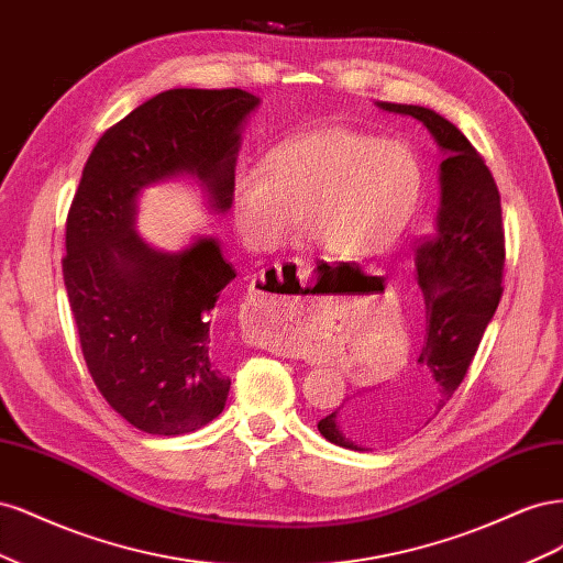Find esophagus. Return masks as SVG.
Returning a JSON list of instances; mask_svg holds the SVG:
<instances>
[{"label": "esophagus", "instance_id": "esophagus-1", "mask_svg": "<svg viewBox=\"0 0 563 563\" xmlns=\"http://www.w3.org/2000/svg\"><path fill=\"white\" fill-rule=\"evenodd\" d=\"M286 267L296 272V277H298L300 284H305V279H308V275H310L308 263H302V261H291ZM261 282H265V275H261ZM279 282H284V279H282V265H275V269H269L267 284H279ZM255 294H258V296H251V308H253L255 312H267V314H277V317H279V314H284L288 308H291V302H286V298H291V296L261 294V291H255ZM296 300H298V298H296Z\"/></svg>", "mask_w": 563, "mask_h": 563}]
</instances>
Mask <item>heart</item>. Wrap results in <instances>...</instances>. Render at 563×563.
Listing matches in <instances>:
<instances>
[{
    "label": "heart",
    "instance_id": "heart-1",
    "mask_svg": "<svg viewBox=\"0 0 563 563\" xmlns=\"http://www.w3.org/2000/svg\"><path fill=\"white\" fill-rule=\"evenodd\" d=\"M422 192V166L399 141L345 126L319 129L272 147L263 166L232 178L236 232L251 249H275L298 223L338 258H371L395 244Z\"/></svg>",
    "mask_w": 563,
    "mask_h": 563
}]
</instances>
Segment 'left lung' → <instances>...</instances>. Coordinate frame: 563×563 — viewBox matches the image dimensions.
Returning <instances> with one entry per match:
<instances>
[{"label": "left lung", "mask_w": 563, "mask_h": 563, "mask_svg": "<svg viewBox=\"0 0 563 563\" xmlns=\"http://www.w3.org/2000/svg\"><path fill=\"white\" fill-rule=\"evenodd\" d=\"M378 108L413 117L434 135L444 152L439 166L441 203L434 232L416 249L418 286L428 314L416 373L391 391L335 408L317 422L323 439L350 451H371L437 418L463 383L503 296L500 192L484 157L463 131L430 108Z\"/></svg>", "instance_id": "obj_1"}]
</instances>
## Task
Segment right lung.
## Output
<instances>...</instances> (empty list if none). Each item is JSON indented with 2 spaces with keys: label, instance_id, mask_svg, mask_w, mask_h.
Listing matches in <instances>:
<instances>
[{
  "label": "right lung",
  "instance_id": "right-lung-1",
  "mask_svg": "<svg viewBox=\"0 0 563 563\" xmlns=\"http://www.w3.org/2000/svg\"><path fill=\"white\" fill-rule=\"evenodd\" d=\"M261 98L172 89L108 129L65 223L63 279L100 395L135 430L195 432L223 413L230 378L213 343L218 298L236 277L213 236L168 253L135 232L150 185L190 176L225 213L242 126Z\"/></svg>",
  "mask_w": 563,
  "mask_h": 563
}]
</instances>
